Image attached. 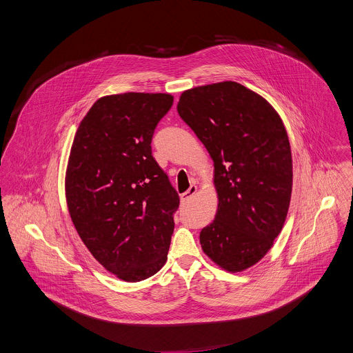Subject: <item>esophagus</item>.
<instances>
[{"label": "esophagus", "mask_w": 353, "mask_h": 353, "mask_svg": "<svg viewBox=\"0 0 353 353\" xmlns=\"http://www.w3.org/2000/svg\"><path fill=\"white\" fill-rule=\"evenodd\" d=\"M195 192H196V185L191 184L190 188H188L185 192H183V194L180 195V199L183 201V203H187V201H190V199L195 195Z\"/></svg>", "instance_id": "obj_1"}]
</instances>
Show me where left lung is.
I'll list each match as a JSON object with an SVG mask.
<instances>
[{
	"mask_svg": "<svg viewBox=\"0 0 353 353\" xmlns=\"http://www.w3.org/2000/svg\"><path fill=\"white\" fill-rule=\"evenodd\" d=\"M177 112L210 152L218 211L199 233L204 253L240 272L259 263L281 233L292 194L285 125L267 100L225 81L184 90Z\"/></svg>",
	"mask_w": 353,
	"mask_h": 353,
	"instance_id": "obj_1",
	"label": "left lung"
}]
</instances>
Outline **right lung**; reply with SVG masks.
Segmentation results:
<instances>
[{"instance_id": "1", "label": "right lung", "mask_w": 353, "mask_h": 353, "mask_svg": "<svg viewBox=\"0 0 353 353\" xmlns=\"http://www.w3.org/2000/svg\"><path fill=\"white\" fill-rule=\"evenodd\" d=\"M169 93L100 97L81 121L67 166L72 223L109 272L127 282L166 263L180 198L152 157V137L170 110Z\"/></svg>"}]
</instances>
